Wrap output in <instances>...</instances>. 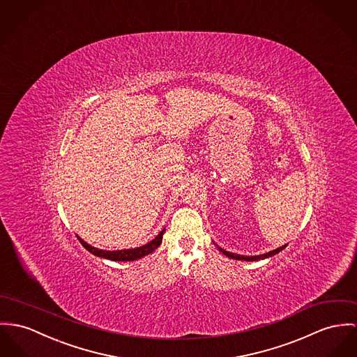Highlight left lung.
Listing matches in <instances>:
<instances>
[{
	"label": "left lung",
	"instance_id": "1",
	"mask_svg": "<svg viewBox=\"0 0 357 357\" xmlns=\"http://www.w3.org/2000/svg\"><path fill=\"white\" fill-rule=\"evenodd\" d=\"M287 247L281 246L278 247V248H275L273 251H269V252H266V254H262V255H254V257H245V255H239V254H234V252H228V251H225V250H222V248H220V251L224 254V255H227L228 258H234V259H239V261H258V259H265V258H269V257H272V255H275L277 252H280L281 250H284Z\"/></svg>",
	"mask_w": 357,
	"mask_h": 357
}]
</instances>
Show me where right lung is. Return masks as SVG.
<instances>
[{"mask_svg":"<svg viewBox=\"0 0 357 357\" xmlns=\"http://www.w3.org/2000/svg\"><path fill=\"white\" fill-rule=\"evenodd\" d=\"M163 234L165 229L148 245L145 246L137 247V248H129V250H118V251H106V250H99L95 247L89 246L86 242H84L82 238H79L80 243L85 247L89 252H92L93 255H98L100 258H106L111 261H136L138 258H142L151 252H153L158 247L160 246L162 239H163Z\"/></svg>","mask_w":357,"mask_h":357,"instance_id":"obj_1","label":"right lung"}]
</instances>
